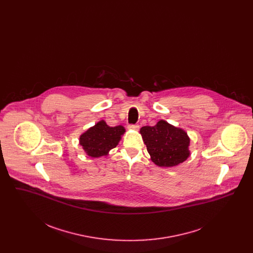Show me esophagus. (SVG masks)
<instances>
[{
    "instance_id": "obj_1",
    "label": "esophagus",
    "mask_w": 253,
    "mask_h": 253,
    "mask_svg": "<svg viewBox=\"0 0 253 253\" xmlns=\"http://www.w3.org/2000/svg\"><path fill=\"white\" fill-rule=\"evenodd\" d=\"M128 128L130 130H133V131H138L139 130V126L138 125H129Z\"/></svg>"
}]
</instances>
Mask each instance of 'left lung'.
<instances>
[{"mask_svg": "<svg viewBox=\"0 0 253 253\" xmlns=\"http://www.w3.org/2000/svg\"><path fill=\"white\" fill-rule=\"evenodd\" d=\"M140 133L151 160L159 167L177 166L190 157V137L186 131L158 121L155 126H144Z\"/></svg>", "mask_w": 253, "mask_h": 253, "instance_id": "1", "label": "left lung"}]
</instances>
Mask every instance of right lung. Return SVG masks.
I'll list each match as a JSON object with an SVG mask.
<instances>
[{"instance_id": "1", "label": "right lung", "mask_w": 253, "mask_h": 253, "mask_svg": "<svg viewBox=\"0 0 253 253\" xmlns=\"http://www.w3.org/2000/svg\"><path fill=\"white\" fill-rule=\"evenodd\" d=\"M124 132L122 125L110 127L105 121H99L81 134L80 145L88 157H106L120 143Z\"/></svg>"}]
</instances>
